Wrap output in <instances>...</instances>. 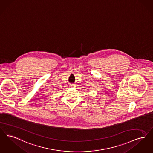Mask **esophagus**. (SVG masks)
Returning a JSON list of instances; mask_svg holds the SVG:
<instances>
[{"label":"esophagus","mask_w":153,"mask_h":153,"mask_svg":"<svg viewBox=\"0 0 153 153\" xmlns=\"http://www.w3.org/2000/svg\"><path fill=\"white\" fill-rule=\"evenodd\" d=\"M73 86V85H71V86Z\"/></svg>","instance_id":"obj_1"}]
</instances>
